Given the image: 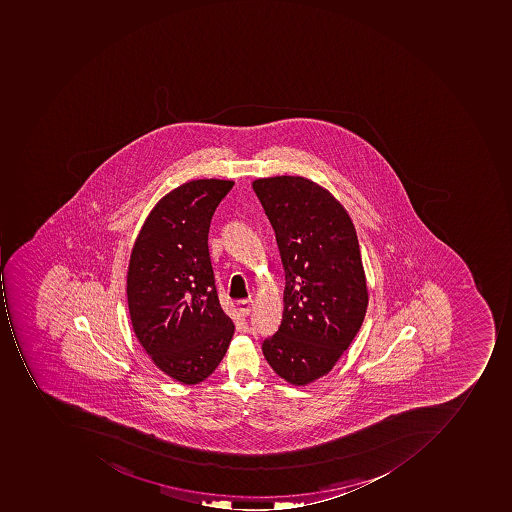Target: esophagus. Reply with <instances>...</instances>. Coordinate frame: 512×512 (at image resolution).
Wrapping results in <instances>:
<instances>
[{"instance_id": "34e87169", "label": "esophagus", "mask_w": 512, "mask_h": 512, "mask_svg": "<svg viewBox=\"0 0 512 512\" xmlns=\"http://www.w3.org/2000/svg\"><path fill=\"white\" fill-rule=\"evenodd\" d=\"M238 311L243 315H249L252 309V300L251 298H246V300L237 301Z\"/></svg>"}]
</instances>
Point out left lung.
<instances>
[{"instance_id": "8db88e82", "label": "left lung", "mask_w": 512, "mask_h": 512, "mask_svg": "<svg viewBox=\"0 0 512 512\" xmlns=\"http://www.w3.org/2000/svg\"><path fill=\"white\" fill-rule=\"evenodd\" d=\"M271 221L284 266L283 317L264 338V358L292 385L328 374L349 348L368 308L354 224L314 181L260 178L252 183Z\"/></svg>"}]
</instances>
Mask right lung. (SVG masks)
Listing matches in <instances>:
<instances>
[{"label":"right lung","mask_w":512,"mask_h":512,"mask_svg":"<svg viewBox=\"0 0 512 512\" xmlns=\"http://www.w3.org/2000/svg\"><path fill=\"white\" fill-rule=\"evenodd\" d=\"M232 186L215 178L181 184L158 201L132 249L127 303L135 335L157 368L183 385L208 378L234 335L208 244L215 209Z\"/></svg>","instance_id":"right-lung-1"}]
</instances>
